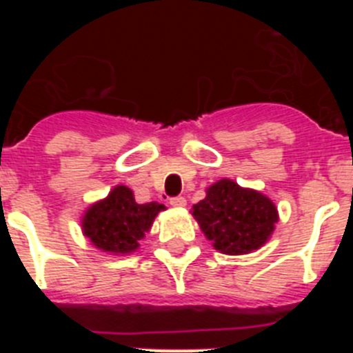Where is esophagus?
I'll return each instance as SVG.
<instances>
[{"mask_svg":"<svg viewBox=\"0 0 353 353\" xmlns=\"http://www.w3.org/2000/svg\"><path fill=\"white\" fill-rule=\"evenodd\" d=\"M170 205H171V207H174V208H183L187 205V201H185V198H183V196H176V198L170 199Z\"/></svg>","mask_w":353,"mask_h":353,"instance_id":"obj_1","label":"esophagus"}]
</instances>
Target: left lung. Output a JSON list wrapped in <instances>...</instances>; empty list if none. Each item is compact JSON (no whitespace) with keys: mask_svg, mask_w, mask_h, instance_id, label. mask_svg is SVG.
<instances>
[{"mask_svg":"<svg viewBox=\"0 0 353 353\" xmlns=\"http://www.w3.org/2000/svg\"><path fill=\"white\" fill-rule=\"evenodd\" d=\"M192 215L214 249L224 254L260 249L279 219L276 205L267 196L228 179L208 187L205 199L192 207Z\"/></svg>","mask_w":353,"mask_h":353,"instance_id":"1","label":"left lung"}]
</instances>
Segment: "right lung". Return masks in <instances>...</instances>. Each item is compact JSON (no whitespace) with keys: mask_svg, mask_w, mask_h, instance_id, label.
<instances>
[{"mask_svg":"<svg viewBox=\"0 0 353 353\" xmlns=\"http://www.w3.org/2000/svg\"><path fill=\"white\" fill-rule=\"evenodd\" d=\"M164 205L155 201L139 205L132 191L117 185L108 198L93 203L83 215V233L95 248L114 254H127L139 248V240L150 232Z\"/></svg>","mask_w":353,"mask_h":353,"instance_id":"add662e5","label":"right lung"}]
</instances>
